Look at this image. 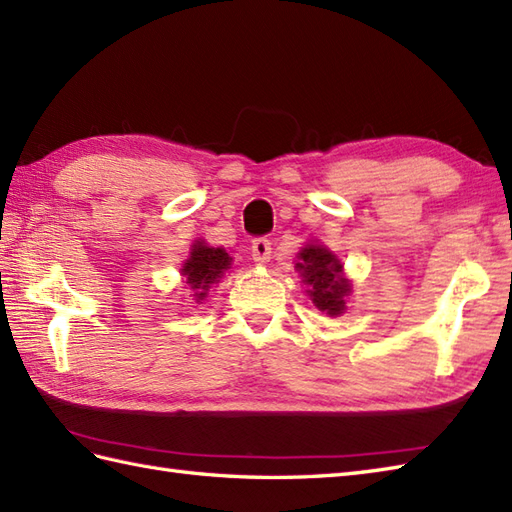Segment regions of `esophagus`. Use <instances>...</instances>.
I'll use <instances>...</instances> for the list:
<instances>
[{"instance_id":"esophagus-1","label":"esophagus","mask_w":512,"mask_h":512,"mask_svg":"<svg viewBox=\"0 0 512 512\" xmlns=\"http://www.w3.org/2000/svg\"><path fill=\"white\" fill-rule=\"evenodd\" d=\"M252 258H254V263H258V265L269 263V258H271V241L265 239V236H258V239L252 241Z\"/></svg>"}]
</instances>
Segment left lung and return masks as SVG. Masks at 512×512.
<instances>
[{
	"instance_id": "obj_1",
	"label": "left lung",
	"mask_w": 512,
	"mask_h": 512,
	"mask_svg": "<svg viewBox=\"0 0 512 512\" xmlns=\"http://www.w3.org/2000/svg\"><path fill=\"white\" fill-rule=\"evenodd\" d=\"M297 271L310 286L308 295L319 310L328 315H341L345 308V295L350 293V284L341 278V263L332 252L321 245H308L299 252Z\"/></svg>"
}]
</instances>
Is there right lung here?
I'll return each instance as SVG.
<instances>
[{
    "instance_id": "1",
    "label": "right lung",
    "mask_w": 512,
    "mask_h": 512,
    "mask_svg": "<svg viewBox=\"0 0 512 512\" xmlns=\"http://www.w3.org/2000/svg\"><path fill=\"white\" fill-rule=\"evenodd\" d=\"M232 258L221 247H208L204 243H195L191 249V258L184 263L182 273L186 276V284L197 291V299H204L210 284L221 278V273L230 269Z\"/></svg>"
}]
</instances>
